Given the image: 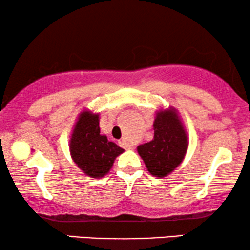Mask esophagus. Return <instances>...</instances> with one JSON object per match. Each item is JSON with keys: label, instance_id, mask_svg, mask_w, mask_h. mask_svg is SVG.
<instances>
[{"label": "esophagus", "instance_id": "34e87169", "mask_svg": "<svg viewBox=\"0 0 250 250\" xmlns=\"http://www.w3.org/2000/svg\"><path fill=\"white\" fill-rule=\"evenodd\" d=\"M119 145H121L123 148H125V149H132V146L129 145L126 139H122L121 141H119Z\"/></svg>", "mask_w": 250, "mask_h": 250}]
</instances>
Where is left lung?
I'll return each mask as SVG.
<instances>
[{
  "label": "left lung",
  "instance_id": "left-lung-1",
  "mask_svg": "<svg viewBox=\"0 0 250 250\" xmlns=\"http://www.w3.org/2000/svg\"><path fill=\"white\" fill-rule=\"evenodd\" d=\"M189 138L179 111L174 107L160 108L153 121V139L136 150L151 175L162 179L183 162Z\"/></svg>",
  "mask_w": 250,
  "mask_h": 250
}]
</instances>
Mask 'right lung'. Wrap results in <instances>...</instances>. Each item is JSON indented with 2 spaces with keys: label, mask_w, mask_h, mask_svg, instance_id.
Listing matches in <instances>:
<instances>
[{
  "label": "right lung",
  "mask_w": 250,
  "mask_h": 250,
  "mask_svg": "<svg viewBox=\"0 0 250 250\" xmlns=\"http://www.w3.org/2000/svg\"><path fill=\"white\" fill-rule=\"evenodd\" d=\"M99 122V112L85 109L78 115L69 140L71 159L92 179L107 175L115 159L124 152V149L101 134Z\"/></svg>",
  "instance_id": "add662e5"
}]
</instances>
